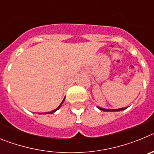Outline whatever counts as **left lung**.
Segmentation results:
<instances>
[{
    "mask_svg": "<svg viewBox=\"0 0 154 154\" xmlns=\"http://www.w3.org/2000/svg\"><path fill=\"white\" fill-rule=\"evenodd\" d=\"M99 109L103 110V111H106V112H115V111H120V110H123L126 108H121V109H103L101 107L97 106Z\"/></svg>",
    "mask_w": 154,
    "mask_h": 154,
    "instance_id": "obj_1",
    "label": "left lung"
}]
</instances>
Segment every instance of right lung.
Returning a JSON list of instances; mask_svg holds the SVG:
<instances>
[{"instance_id":"add662e5","label":"right lung","mask_w":154,"mask_h":154,"mask_svg":"<svg viewBox=\"0 0 154 154\" xmlns=\"http://www.w3.org/2000/svg\"><path fill=\"white\" fill-rule=\"evenodd\" d=\"M64 100H65V99H63V101H62V103H61V104L60 105H59V106H58V108H57V109H54V110H52V111H51V112H46V113H52V112H55V111H56V110H58V109H59V108H60V107H61V106H62V103H63V102H64Z\"/></svg>"}]
</instances>
